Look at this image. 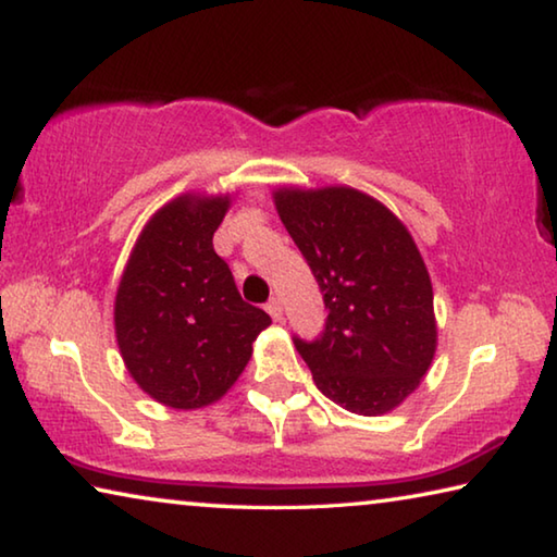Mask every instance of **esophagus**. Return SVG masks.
<instances>
[{"instance_id": "34e87169", "label": "esophagus", "mask_w": 557, "mask_h": 557, "mask_svg": "<svg viewBox=\"0 0 557 557\" xmlns=\"http://www.w3.org/2000/svg\"><path fill=\"white\" fill-rule=\"evenodd\" d=\"M265 309H268V314L275 319V322H282V305H280L277 297H272L265 305Z\"/></svg>"}]
</instances>
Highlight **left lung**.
<instances>
[{"mask_svg": "<svg viewBox=\"0 0 557 557\" xmlns=\"http://www.w3.org/2000/svg\"><path fill=\"white\" fill-rule=\"evenodd\" d=\"M329 309L317 342L295 338L317 388L356 414L398 408L437 351L432 282L388 206L351 186L272 191Z\"/></svg>", "mask_w": 557, "mask_h": 557, "instance_id": "8db88e82", "label": "left lung"}]
</instances>
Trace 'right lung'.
<instances>
[{"label": "right lung", "instance_id": "right-lung-1", "mask_svg": "<svg viewBox=\"0 0 557 557\" xmlns=\"http://www.w3.org/2000/svg\"><path fill=\"white\" fill-rule=\"evenodd\" d=\"M231 196L182 194L139 233L115 295L117 346L135 383L174 410L221 400L272 319L243 301L213 233Z\"/></svg>", "mask_w": 557, "mask_h": 557}]
</instances>
